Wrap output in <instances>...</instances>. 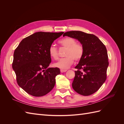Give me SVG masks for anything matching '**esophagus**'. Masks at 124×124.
I'll use <instances>...</instances> for the list:
<instances>
[{
    "label": "esophagus",
    "mask_w": 124,
    "mask_h": 124,
    "mask_svg": "<svg viewBox=\"0 0 124 124\" xmlns=\"http://www.w3.org/2000/svg\"><path fill=\"white\" fill-rule=\"evenodd\" d=\"M67 71V70H62V69H61V73H63V72H66Z\"/></svg>",
    "instance_id": "obj_1"
}]
</instances>
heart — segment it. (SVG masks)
I'll return each instance as SVG.
<instances>
[{
    "label": "heart",
    "instance_id": "b5f03b06",
    "mask_svg": "<svg viewBox=\"0 0 124 124\" xmlns=\"http://www.w3.org/2000/svg\"><path fill=\"white\" fill-rule=\"evenodd\" d=\"M61 46L66 48L65 56L66 57L62 58L54 63V66L62 69H67L72 64L74 60L78 62L83 57V47L80 43H77L76 40L71 37H66L59 41ZM48 53L52 58L57 59L58 57V50L53 45H52L48 49Z\"/></svg>",
    "mask_w": 124,
    "mask_h": 124
}]
</instances>
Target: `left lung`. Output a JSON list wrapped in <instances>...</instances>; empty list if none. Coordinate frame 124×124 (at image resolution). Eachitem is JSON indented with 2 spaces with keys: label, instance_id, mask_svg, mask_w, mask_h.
I'll use <instances>...</instances> for the list:
<instances>
[{
  "label": "left lung",
  "instance_id": "left-lung-1",
  "mask_svg": "<svg viewBox=\"0 0 124 124\" xmlns=\"http://www.w3.org/2000/svg\"><path fill=\"white\" fill-rule=\"evenodd\" d=\"M65 36L78 40L84 50L83 57L75 67L78 70L75 71L72 88L81 95H91L106 80L108 66L106 47L94 35L81 31H67Z\"/></svg>",
  "mask_w": 124,
  "mask_h": 124
}]
</instances>
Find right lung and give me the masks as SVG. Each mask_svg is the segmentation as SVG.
<instances>
[{"instance_id":"right-lung-1","label":"right lung","mask_w":124,"mask_h":124,"mask_svg":"<svg viewBox=\"0 0 124 124\" xmlns=\"http://www.w3.org/2000/svg\"><path fill=\"white\" fill-rule=\"evenodd\" d=\"M63 33L35 32L22 40L15 50L12 68L18 85L29 94L43 96L54 88L60 70L48 67L51 62L48 49Z\"/></svg>"}]
</instances>
